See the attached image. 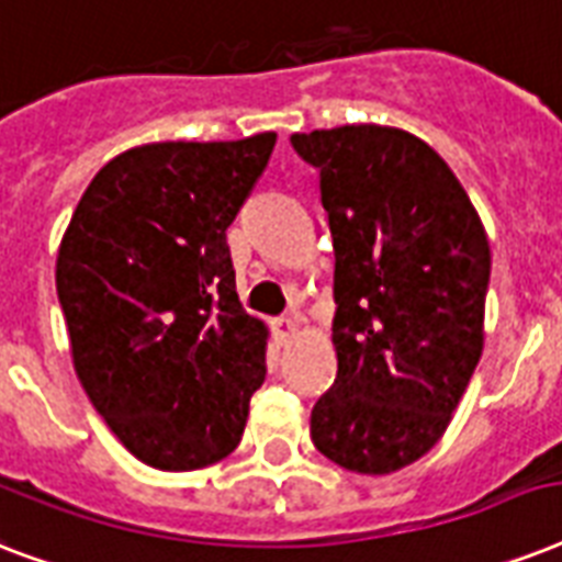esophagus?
Segmentation results:
<instances>
[{
    "instance_id": "esophagus-1",
    "label": "esophagus",
    "mask_w": 562,
    "mask_h": 562,
    "mask_svg": "<svg viewBox=\"0 0 562 562\" xmlns=\"http://www.w3.org/2000/svg\"><path fill=\"white\" fill-rule=\"evenodd\" d=\"M273 335H277V341H291L294 335H297V321L294 317H277L273 321Z\"/></svg>"
}]
</instances>
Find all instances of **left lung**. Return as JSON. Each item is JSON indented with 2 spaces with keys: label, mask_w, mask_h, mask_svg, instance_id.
<instances>
[{
  "label": "left lung",
  "mask_w": 562,
  "mask_h": 562,
  "mask_svg": "<svg viewBox=\"0 0 562 562\" xmlns=\"http://www.w3.org/2000/svg\"><path fill=\"white\" fill-rule=\"evenodd\" d=\"M321 171L335 247L338 375L312 443L344 470L387 475L443 437L484 347L487 233L452 169L382 125L291 136Z\"/></svg>",
  "instance_id": "8db88e82"
}]
</instances>
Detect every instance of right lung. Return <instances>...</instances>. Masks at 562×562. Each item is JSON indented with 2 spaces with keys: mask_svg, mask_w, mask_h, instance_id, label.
Returning <instances> with one entry per match:
<instances>
[{
  "mask_svg": "<svg viewBox=\"0 0 562 562\" xmlns=\"http://www.w3.org/2000/svg\"><path fill=\"white\" fill-rule=\"evenodd\" d=\"M277 134L119 154L75 206L57 254L75 373L110 431L157 470L227 458L265 382V333L241 308L227 227Z\"/></svg>",
  "mask_w": 562,
  "mask_h": 562,
  "instance_id": "add662e5",
  "label": "right lung"
}]
</instances>
